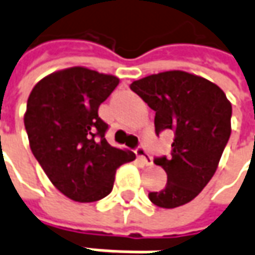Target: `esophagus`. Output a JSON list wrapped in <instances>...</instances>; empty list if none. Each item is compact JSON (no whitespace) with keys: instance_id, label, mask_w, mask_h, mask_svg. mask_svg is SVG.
Listing matches in <instances>:
<instances>
[{"instance_id":"esophagus-1","label":"esophagus","mask_w":255,"mask_h":255,"mask_svg":"<svg viewBox=\"0 0 255 255\" xmlns=\"http://www.w3.org/2000/svg\"><path fill=\"white\" fill-rule=\"evenodd\" d=\"M135 154L136 156L145 163V165H152V156L146 152V149H145L144 145H139L138 148L135 149Z\"/></svg>"}]
</instances>
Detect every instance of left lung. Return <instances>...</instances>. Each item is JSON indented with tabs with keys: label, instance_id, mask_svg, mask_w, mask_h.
Returning a JSON list of instances; mask_svg holds the SVG:
<instances>
[{
	"label": "left lung",
	"instance_id": "1",
	"mask_svg": "<svg viewBox=\"0 0 255 255\" xmlns=\"http://www.w3.org/2000/svg\"><path fill=\"white\" fill-rule=\"evenodd\" d=\"M155 111V134L173 132L171 156H156L168 182L149 200L173 209L195 199L215 175L232 132V104L224 92L200 76L180 70L146 76L129 84Z\"/></svg>",
	"mask_w": 255,
	"mask_h": 255
}]
</instances>
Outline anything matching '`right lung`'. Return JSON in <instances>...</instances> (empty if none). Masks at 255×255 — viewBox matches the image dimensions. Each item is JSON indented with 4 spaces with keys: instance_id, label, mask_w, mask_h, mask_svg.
I'll list each match as a JSON object with an SVG mask.
<instances>
[{
    "instance_id": "1",
    "label": "right lung",
    "mask_w": 255,
    "mask_h": 255,
    "mask_svg": "<svg viewBox=\"0 0 255 255\" xmlns=\"http://www.w3.org/2000/svg\"><path fill=\"white\" fill-rule=\"evenodd\" d=\"M116 76L70 67L46 76L32 89L23 117L32 154L50 182L72 200L106 198L116 171L135 159L111 146L99 107L117 87Z\"/></svg>"
}]
</instances>
